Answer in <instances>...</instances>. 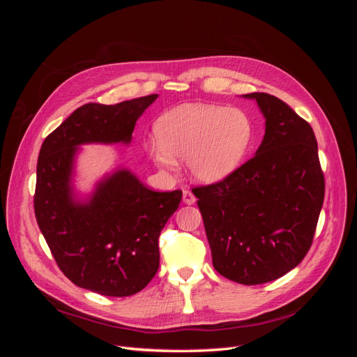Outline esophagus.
I'll use <instances>...</instances> for the list:
<instances>
[{
	"label": "esophagus",
	"instance_id": "esophagus-1",
	"mask_svg": "<svg viewBox=\"0 0 357 357\" xmlns=\"http://www.w3.org/2000/svg\"><path fill=\"white\" fill-rule=\"evenodd\" d=\"M195 201H197V198L190 190H183V202L188 205H192V204H195Z\"/></svg>",
	"mask_w": 357,
	"mask_h": 357
}]
</instances>
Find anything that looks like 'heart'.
I'll return each mask as SVG.
<instances>
[{
	"label": "heart",
	"instance_id": "obj_1",
	"mask_svg": "<svg viewBox=\"0 0 357 357\" xmlns=\"http://www.w3.org/2000/svg\"><path fill=\"white\" fill-rule=\"evenodd\" d=\"M155 132L158 142L144 147L155 165L174 172L177 159H188L193 178L214 185L244 164L255 139V125L240 109L183 104L158 119Z\"/></svg>",
	"mask_w": 357,
	"mask_h": 357
}]
</instances>
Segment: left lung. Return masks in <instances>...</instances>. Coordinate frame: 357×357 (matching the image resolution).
Segmentation results:
<instances>
[{
    "instance_id": "obj_1",
    "label": "left lung",
    "mask_w": 357,
    "mask_h": 357,
    "mask_svg": "<svg viewBox=\"0 0 357 357\" xmlns=\"http://www.w3.org/2000/svg\"><path fill=\"white\" fill-rule=\"evenodd\" d=\"M265 135L231 177L192 189L198 198L213 266L241 284L291 271L310 250L325 198L312 128L277 96L255 92Z\"/></svg>"
}]
</instances>
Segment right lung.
Segmentation results:
<instances>
[{"mask_svg": "<svg viewBox=\"0 0 357 357\" xmlns=\"http://www.w3.org/2000/svg\"><path fill=\"white\" fill-rule=\"evenodd\" d=\"M159 95L114 105L79 107L43 143L34 210L61 271L104 296H131L159 268L158 238L178 208L181 190L155 192L116 167L82 195L74 186L75 159L84 144H129L135 123Z\"/></svg>", "mask_w": 357, "mask_h": 357, "instance_id": "add662e5", "label": "right lung"}]
</instances>
